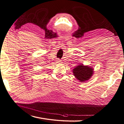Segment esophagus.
<instances>
[{"instance_id": "esophagus-1", "label": "esophagus", "mask_w": 124, "mask_h": 124, "mask_svg": "<svg viewBox=\"0 0 124 124\" xmlns=\"http://www.w3.org/2000/svg\"><path fill=\"white\" fill-rule=\"evenodd\" d=\"M57 61L58 63H62L61 62V60H60L59 59H58V60Z\"/></svg>"}]
</instances>
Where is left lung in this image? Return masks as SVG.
Returning <instances> with one entry per match:
<instances>
[{
	"label": "left lung",
	"mask_w": 124,
	"mask_h": 124,
	"mask_svg": "<svg viewBox=\"0 0 124 124\" xmlns=\"http://www.w3.org/2000/svg\"><path fill=\"white\" fill-rule=\"evenodd\" d=\"M73 75L79 80L80 82H84L89 80L93 74L94 69L93 68L83 64L79 65L73 69Z\"/></svg>",
	"instance_id": "8db88e82"
}]
</instances>
